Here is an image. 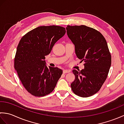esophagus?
<instances>
[{"mask_svg":"<svg viewBox=\"0 0 124 124\" xmlns=\"http://www.w3.org/2000/svg\"><path fill=\"white\" fill-rule=\"evenodd\" d=\"M70 72V71L69 70H63V73H67Z\"/></svg>","mask_w":124,"mask_h":124,"instance_id":"34e87169","label":"esophagus"}]
</instances>
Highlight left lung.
I'll return each mask as SVG.
<instances>
[{
	"label": "left lung",
	"instance_id": "8db88e82",
	"mask_svg": "<svg viewBox=\"0 0 124 124\" xmlns=\"http://www.w3.org/2000/svg\"><path fill=\"white\" fill-rule=\"evenodd\" d=\"M66 30L75 45L76 55L84 62V69L72 70L75 79L71 87L79 96L93 95L104 83L111 67V57L107 41L98 31L86 25H68Z\"/></svg>",
	"mask_w": 124,
	"mask_h": 124
}]
</instances>
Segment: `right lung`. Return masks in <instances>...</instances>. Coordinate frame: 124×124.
Listing matches in <instances>:
<instances>
[{
    "instance_id": "right-lung-1",
    "label": "right lung",
    "mask_w": 124,
    "mask_h": 124,
    "mask_svg": "<svg viewBox=\"0 0 124 124\" xmlns=\"http://www.w3.org/2000/svg\"><path fill=\"white\" fill-rule=\"evenodd\" d=\"M66 31L56 25L41 26L28 32L18 44L14 68L27 91L35 96H44L54 90L62 74L57 67H47L45 56Z\"/></svg>"
}]
</instances>
